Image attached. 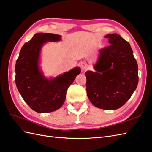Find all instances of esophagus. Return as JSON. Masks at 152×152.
<instances>
[{"label": "esophagus", "mask_w": 152, "mask_h": 152, "mask_svg": "<svg viewBox=\"0 0 152 152\" xmlns=\"http://www.w3.org/2000/svg\"><path fill=\"white\" fill-rule=\"evenodd\" d=\"M80 67L81 69H82V70H84L87 69L88 67V65L87 64V63L86 62H82L80 63Z\"/></svg>", "instance_id": "34e87169"}]
</instances>
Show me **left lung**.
I'll return each mask as SVG.
<instances>
[{"label": "left lung", "instance_id": "left-lung-1", "mask_svg": "<svg viewBox=\"0 0 152 152\" xmlns=\"http://www.w3.org/2000/svg\"><path fill=\"white\" fill-rule=\"evenodd\" d=\"M110 46L99 50L94 65L87 70V96L95 107L115 110L125 104L138 85V65L129 43L120 35L107 34Z\"/></svg>", "mask_w": 152, "mask_h": 152}]
</instances>
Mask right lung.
<instances>
[{"label": "right lung", "mask_w": 152, "mask_h": 152, "mask_svg": "<svg viewBox=\"0 0 152 152\" xmlns=\"http://www.w3.org/2000/svg\"><path fill=\"white\" fill-rule=\"evenodd\" d=\"M61 40L60 35L37 33L23 46L15 65V83L21 96L31 109L39 113L58 110L66 98V93L77 75L75 67L56 77L44 75L40 66L42 48L48 42Z\"/></svg>", "instance_id": "right-lung-1"}]
</instances>
